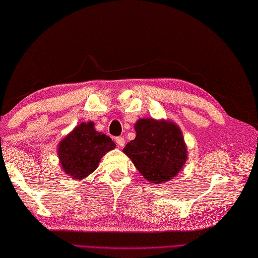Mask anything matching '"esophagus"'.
I'll list each match as a JSON object with an SVG mask.
<instances>
[{
  "label": "esophagus",
  "mask_w": 258,
  "mask_h": 258,
  "mask_svg": "<svg viewBox=\"0 0 258 258\" xmlns=\"http://www.w3.org/2000/svg\"><path fill=\"white\" fill-rule=\"evenodd\" d=\"M116 143H117V145H118L119 147L124 146V139H123V138H121V137H119V138H116Z\"/></svg>",
  "instance_id": "34e87169"
}]
</instances>
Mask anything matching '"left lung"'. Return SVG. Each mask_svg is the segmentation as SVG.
<instances>
[{
    "mask_svg": "<svg viewBox=\"0 0 258 258\" xmlns=\"http://www.w3.org/2000/svg\"><path fill=\"white\" fill-rule=\"evenodd\" d=\"M136 139L123 153L146 181L160 184L176 176L187 160V146L177 124L171 120L140 118L135 123Z\"/></svg>",
    "mask_w": 258,
    "mask_h": 258,
    "instance_id": "obj_1",
    "label": "left lung"
}]
</instances>
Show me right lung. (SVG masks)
Wrapping results in <instances>:
<instances>
[{
	"label": "right lung",
	"instance_id": "1",
	"mask_svg": "<svg viewBox=\"0 0 258 258\" xmlns=\"http://www.w3.org/2000/svg\"><path fill=\"white\" fill-rule=\"evenodd\" d=\"M116 147L110 137L98 132L93 121L82 122L68 134L58 144L61 169L77 181L91 174L101 158Z\"/></svg>",
	"mask_w": 258,
	"mask_h": 258
}]
</instances>
